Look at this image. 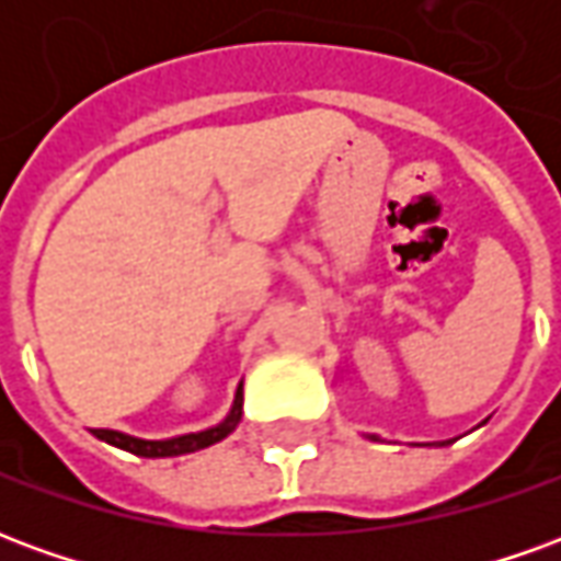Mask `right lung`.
I'll use <instances>...</instances> for the list:
<instances>
[{
    "mask_svg": "<svg viewBox=\"0 0 561 561\" xmlns=\"http://www.w3.org/2000/svg\"><path fill=\"white\" fill-rule=\"evenodd\" d=\"M240 414H243V390H237L231 414L219 426L204 430V433L180 435V438H168V442H144V438H131V435L116 433V430H92V435L107 442V445L123 447V450L135 454V457H180V454H195V450H204V447L221 442L225 435L233 433V426L240 423Z\"/></svg>",
    "mask_w": 561,
    "mask_h": 561,
    "instance_id": "add662e5",
    "label": "right lung"
}]
</instances>
